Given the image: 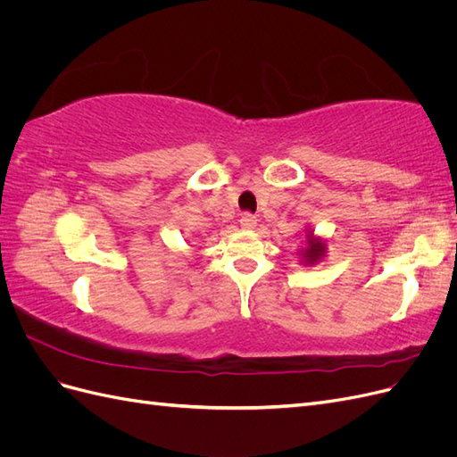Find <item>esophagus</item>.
Instances as JSON below:
<instances>
[{
	"label": "esophagus",
	"mask_w": 457,
	"mask_h": 457,
	"mask_svg": "<svg viewBox=\"0 0 457 457\" xmlns=\"http://www.w3.org/2000/svg\"><path fill=\"white\" fill-rule=\"evenodd\" d=\"M240 227H242L244 230H253V228L257 227V217L252 215V213H244V215L240 217Z\"/></svg>",
	"instance_id": "obj_1"
}]
</instances>
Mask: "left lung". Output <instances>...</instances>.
Segmentation results:
<instances>
[{
	"mask_svg": "<svg viewBox=\"0 0 457 457\" xmlns=\"http://www.w3.org/2000/svg\"><path fill=\"white\" fill-rule=\"evenodd\" d=\"M307 247H303V250L299 252L301 255V262L303 265H316V262H320L324 257H326V250H328V244L324 238L316 237L314 230L307 228Z\"/></svg>",
	"mask_w": 457,
	"mask_h": 457,
	"instance_id": "left-lung-1",
	"label": "left lung"
}]
</instances>
